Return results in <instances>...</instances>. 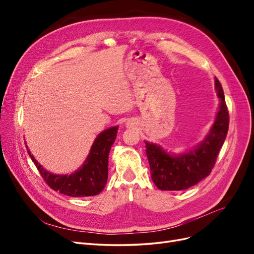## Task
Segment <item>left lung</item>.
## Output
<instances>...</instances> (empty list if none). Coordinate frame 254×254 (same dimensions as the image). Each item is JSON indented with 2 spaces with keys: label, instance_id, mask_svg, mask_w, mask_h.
<instances>
[{
  "label": "left lung",
  "instance_id": "obj_1",
  "mask_svg": "<svg viewBox=\"0 0 254 254\" xmlns=\"http://www.w3.org/2000/svg\"><path fill=\"white\" fill-rule=\"evenodd\" d=\"M215 88L220 99L219 110L205 139L193 149L171 155L160 145L145 141L151 179L162 190H181L195 186L210 175L229 129V112L224 91L217 78Z\"/></svg>",
  "mask_w": 254,
  "mask_h": 254
}]
</instances>
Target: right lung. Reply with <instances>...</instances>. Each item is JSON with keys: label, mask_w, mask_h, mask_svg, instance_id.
<instances>
[{"label": "right lung", "mask_w": 254, "mask_h": 254, "mask_svg": "<svg viewBox=\"0 0 254 254\" xmlns=\"http://www.w3.org/2000/svg\"><path fill=\"white\" fill-rule=\"evenodd\" d=\"M118 129L119 127L115 126L99 133L84 163L71 175H56L48 172L38 163L28 148L27 152L44 181L54 190L71 197L95 196L104 190L108 180V157L111 146L117 139Z\"/></svg>", "instance_id": "add662e5"}]
</instances>
